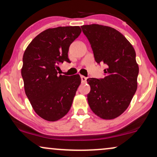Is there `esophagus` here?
<instances>
[{
  "label": "esophagus",
  "instance_id": "obj_1",
  "mask_svg": "<svg viewBox=\"0 0 157 157\" xmlns=\"http://www.w3.org/2000/svg\"><path fill=\"white\" fill-rule=\"evenodd\" d=\"M81 82L82 83H86V77L83 76H81Z\"/></svg>",
  "mask_w": 157,
  "mask_h": 157
}]
</instances>
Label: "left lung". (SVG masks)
<instances>
[{
	"label": "left lung",
	"mask_w": 157,
	"mask_h": 157,
	"mask_svg": "<svg viewBox=\"0 0 157 157\" xmlns=\"http://www.w3.org/2000/svg\"><path fill=\"white\" fill-rule=\"evenodd\" d=\"M93 50L95 61L104 62V78H90L87 95L92 111L103 119L119 117L129 106L137 89L139 66L134 47L113 28L98 24L81 26Z\"/></svg>",
	"instance_id": "obj_1"
}]
</instances>
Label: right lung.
Returning <instances> with one entry per match:
<instances>
[{
  "label": "right lung",
  "mask_w": 157,
  "mask_h": 157,
  "mask_svg": "<svg viewBox=\"0 0 157 157\" xmlns=\"http://www.w3.org/2000/svg\"><path fill=\"white\" fill-rule=\"evenodd\" d=\"M81 32L79 26L48 29L38 34L25 49L21 76L25 92L35 112L56 121L70 110L78 87V74L58 75L59 63L66 61L68 48Z\"/></svg>",
  "instance_id": "obj_1"
}]
</instances>
